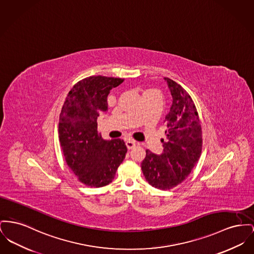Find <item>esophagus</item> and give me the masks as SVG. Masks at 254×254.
I'll return each instance as SVG.
<instances>
[{
  "mask_svg": "<svg viewBox=\"0 0 254 254\" xmlns=\"http://www.w3.org/2000/svg\"><path fill=\"white\" fill-rule=\"evenodd\" d=\"M126 145H127V149H132L134 148L135 146H136V143H135L134 141L128 140V141H127V142H126Z\"/></svg>",
  "mask_w": 254,
  "mask_h": 254,
  "instance_id": "esophagus-1",
  "label": "esophagus"
}]
</instances>
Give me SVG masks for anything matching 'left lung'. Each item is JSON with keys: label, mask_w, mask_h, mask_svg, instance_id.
Returning a JSON list of instances; mask_svg holds the SVG:
<instances>
[{"label": "left lung", "mask_w": 254, "mask_h": 254, "mask_svg": "<svg viewBox=\"0 0 254 254\" xmlns=\"http://www.w3.org/2000/svg\"><path fill=\"white\" fill-rule=\"evenodd\" d=\"M172 95V106L165 117L168 141L163 152L146 150L141 163L145 179L152 187L169 190L181 183L199 159L202 137L196 108L190 95L176 81L164 77Z\"/></svg>", "instance_id": "1"}]
</instances>
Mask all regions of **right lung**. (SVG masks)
<instances>
[{
    "label": "right lung",
    "mask_w": 254,
    "mask_h": 254,
    "mask_svg": "<svg viewBox=\"0 0 254 254\" xmlns=\"http://www.w3.org/2000/svg\"><path fill=\"white\" fill-rule=\"evenodd\" d=\"M123 81L103 75L86 77L68 93L61 109L59 132L66 163L90 187L109 184L127 151L124 140L103 139L97 124L107 110L110 90Z\"/></svg>",
    "instance_id": "add662e5"
}]
</instances>
